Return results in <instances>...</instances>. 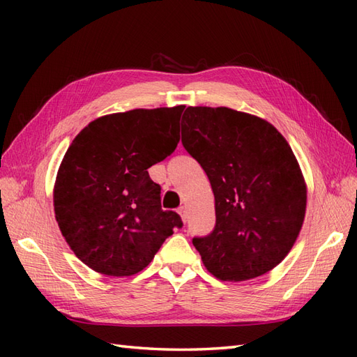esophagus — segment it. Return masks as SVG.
Segmentation results:
<instances>
[{
  "instance_id": "34e87169",
  "label": "esophagus",
  "mask_w": 357,
  "mask_h": 357,
  "mask_svg": "<svg viewBox=\"0 0 357 357\" xmlns=\"http://www.w3.org/2000/svg\"><path fill=\"white\" fill-rule=\"evenodd\" d=\"M178 213L181 216V219H183V222L187 221V208L185 207H179L178 208Z\"/></svg>"
}]
</instances>
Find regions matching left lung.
Masks as SVG:
<instances>
[{
  "label": "left lung",
  "mask_w": 357,
  "mask_h": 357,
  "mask_svg": "<svg viewBox=\"0 0 357 357\" xmlns=\"http://www.w3.org/2000/svg\"><path fill=\"white\" fill-rule=\"evenodd\" d=\"M181 128L215 195V230L193 239L204 265L229 282L265 275L305 218L307 184L290 144L268 121L229 107H187Z\"/></svg>",
  "instance_id": "8db88e82"
}]
</instances>
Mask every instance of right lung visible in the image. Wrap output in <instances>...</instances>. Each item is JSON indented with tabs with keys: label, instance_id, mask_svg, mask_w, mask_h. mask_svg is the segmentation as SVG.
I'll return each instance as SVG.
<instances>
[{
	"label": "right lung",
	"instance_id": "add662e5",
	"mask_svg": "<svg viewBox=\"0 0 357 357\" xmlns=\"http://www.w3.org/2000/svg\"><path fill=\"white\" fill-rule=\"evenodd\" d=\"M184 109L96 118L67 149L53 187L55 218L72 252L96 273L136 275L183 227L178 213L161 208V187L147 170L176 149Z\"/></svg>",
	"mask_w": 357,
	"mask_h": 357
}]
</instances>
